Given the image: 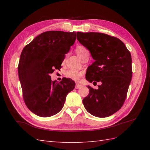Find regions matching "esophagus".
<instances>
[{
	"instance_id": "obj_1",
	"label": "esophagus",
	"mask_w": 150,
	"mask_h": 150,
	"mask_svg": "<svg viewBox=\"0 0 150 150\" xmlns=\"http://www.w3.org/2000/svg\"><path fill=\"white\" fill-rule=\"evenodd\" d=\"M81 85L79 84H75V88L76 89H78L79 88H81Z\"/></svg>"
}]
</instances>
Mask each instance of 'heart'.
<instances>
[{
    "mask_svg": "<svg viewBox=\"0 0 150 150\" xmlns=\"http://www.w3.org/2000/svg\"><path fill=\"white\" fill-rule=\"evenodd\" d=\"M75 52L81 59L82 57H83L86 54L89 53L88 50L86 48V47L83 46H78L75 48ZM65 75L66 77L71 79L73 81H78L81 79L82 75V73L76 71V70H74V69H69L68 71H66Z\"/></svg>",
    "mask_w": 150,
    "mask_h": 150,
    "instance_id": "1",
    "label": "heart"
}]
</instances>
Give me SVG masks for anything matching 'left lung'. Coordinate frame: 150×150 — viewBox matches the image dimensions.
Here are the masks:
<instances>
[{
  "mask_svg": "<svg viewBox=\"0 0 150 150\" xmlns=\"http://www.w3.org/2000/svg\"><path fill=\"white\" fill-rule=\"evenodd\" d=\"M77 39L89 50L95 62L87 69L86 79L90 82H100L82 103L92 115L104 118L119 110L126 100L132 77V56L120 39L107 34L77 33Z\"/></svg>",
  "mask_w": 150,
  "mask_h": 150,
  "instance_id": "8db88e82",
  "label": "left lung"
}]
</instances>
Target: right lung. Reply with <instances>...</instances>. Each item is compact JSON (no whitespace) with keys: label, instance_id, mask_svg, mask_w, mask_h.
Returning a JSON list of instances; mask_svg holds the SVG:
<instances>
[{"label":"right lung","instance_id":"right-lung-1","mask_svg":"<svg viewBox=\"0 0 150 150\" xmlns=\"http://www.w3.org/2000/svg\"><path fill=\"white\" fill-rule=\"evenodd\" d=\"M76 40V33L48 31L40 34L24 47L18 66L24 103L31 112L48 117L62 110L75 82L63 78L51 80V73L62 62Z\"/></svg>","mask_w":150,"mask_h":150}]
</instances>
